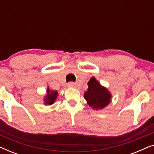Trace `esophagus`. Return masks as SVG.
I'll return each mask as SVG.
<instances>
[{
	"mask_svg": "<svg viewBox=\"0 0 154 154\" xmlns=\"http://www.w3.org/2000/svg\"><path fill=\"white\" fill-rule=\"evenodd\" d=\"M68 86L69 88H74L75 87V83H73V82H70V83H69Z\"/></svg>",
	"mask_w": 154,
	"mask_h": 154,
	"instance_id": "esophagus-1",
	"label": "esophagus"
}]
</instances>
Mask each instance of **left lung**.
<instances>
[{"label":"left lung","mask_w":154,"mask_h":154,"mask_svg":"<svg viewBox=\"0 0 154 154\" xmlns=\"http://www.w3.org/2000/svg\"><path fill=\"white\" fill-rule=\"evenodd\" d=\"M88 85V91L84 94V98L89 106L97 110L104 108L110 103L111 97L110 92L101 85L96 79L92 77Z\"/></svg>","instance_id":"1"}]
</instances>
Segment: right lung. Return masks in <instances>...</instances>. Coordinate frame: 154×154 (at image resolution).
Masks as SVG:
<instances>
[{"label": "right lung", "mask_w": 154, "mask_h": 154, "mask_svg": "<svg viewBox=\"0 0 154 154\" xmlns=\"http://www.w3.org/2000/svg\"><path fill=\"white\" fill-rule=\"evenodd\" d=\"M48 94L44 99V103L45 105H51L54 104L57 99V97L58 95V92L57 91H50L49 88H48Z\"/></svg>", "instance_id": "obj_1"}]
</instances>
